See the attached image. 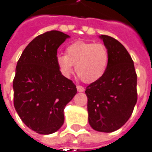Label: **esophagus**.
I'll return each mask as SVG.
<instances>
[{"label": "esophagus", "instance_id": "34e87169", "mask_svg": "<svg viewBox=\"0 0 152 152\" xmlns=\"http://www.w3.org/2000/svg\"><path fill=\"white\" fill-rule=\"evenodd\" d=\"M76 88H77V91H84L85 88H84V87L81 86V85H77L76 86Z\"/></svg>", "mask_w": 152, "mask_h": 152}]
</instances>
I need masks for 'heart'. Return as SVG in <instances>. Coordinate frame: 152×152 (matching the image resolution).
Masks as SVG:
<instances>
[{
	"label": "heart",
	"mask_w": 152,
	"mask_h": 152,
	"mask_svg": "<svg viewBox=\"0 0 152 152\" xmlns=\"http://www.w3.org/2000/svg\"><path fill=\"white\" fill-rule=\"evenodd\" d=\"M109 52L102 43L76 41L66 48V55L56 56V62L59 71L64 77L72 72L73 65L77 76L85 82L99 80L107 70Z\"/></svg>",
	"instance_id": "b5f03b06"
}]
</instances>
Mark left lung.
Here are the masks:
<instances>
[{
	"instance_id": "1",
	"label": "left lung",
	"mask_w": 152,
	"mask_h": 152,
	"mask_svg": "<svg viewBox=\"0 0 152 152\" xmlns=\"http://www.w3.org/2000/svg\"><path fill=\"white\" fill-rule=\"evenodd\" d=\"M99 37L109 52L107 70L87 86L88 122L96 131L112 132L122 127L132 114L137 102V75L132 59L115 38Z\"/></svg>"
}]
</instances>
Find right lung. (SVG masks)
<instances>
[{"label": "right lung", "instance_id": "right-lung-1", "mask_svg": "<svg viewBox=\"0 0 152 152\" xmlns=\"http://www.w3.org/2000/svg\"><path fill=\"white\" fill-rule=\"evenodd\" d=\"M68 37L56 30L39 35L17 61L12 84L15 109L24 124L39 134L48 135L61 128L64 109L77 91L56 62L58 48Z\"/></svg>", "mask_w": 152, "mask_h": 152}]
</instances>
